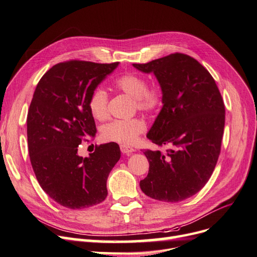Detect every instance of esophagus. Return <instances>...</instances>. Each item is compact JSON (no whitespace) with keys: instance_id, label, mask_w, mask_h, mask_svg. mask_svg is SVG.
I'll return each mask as SVG.
<instances>
[{"instance_id":"esophagus-1","label":"esophagus","mask_w":257,"mask_h":257,"mask_svg":"<svg viewBox=\"0 0 257 257\" xmlns=\"http://www.w3.org/2000/svg\"><path fill=\"white\" fill-rule=\"evenodd\" d=\"M120 149H121V152H122V153L127 154V155L132 154V153H133V152L135 151L134 148H132V147L126 146V145H122V146L120 147Z\"/></svg>"}]
</instances>
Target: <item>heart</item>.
Instances as JSON below:
<instances>
[{
    "instance_id": "b5f03b06",
    "label": "heart",
    "mask_w": 257,
    "mask_h": 257,
    "mask_svg": "<svg viewBox=\"0 0 257 257\" xmlns=\"http://www.w3.org/2000/svg\"><path fill=\"white\" fill-rule=\"evenodd\" d=\"M119 91L134 98L135 108L145 113L157 112L163 105V93L157 87H148L147 80L142 76L125 74L113 82ZM88 107L92 116L96 120H105L108 116V94L103 88H95L91 92ZM146 122L141 118L127 120H112L100 128L103 141L121 145H132L138 136L146 131Z\"/></svg>"
}]
</instances>
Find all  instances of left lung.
Masks as SVG:
<instances>
[{"label":"left lung","instance_id":"left-lung-1","mask_svg":"<svg viewBox=\"0 0 257 257\" xmlns=\"http://www.w3.org/2000/svg\"><path fill=\"white\" fill-rule=\"evenodd\" d=\"M161 85L163 107L147 137L168 146L166 154L146 150L149 173L141 189L153 199L178 203L195 195L211 177L221 151L225 107L217 85L194 58L172 53L146 64Z\"/></svg>","mask_w":257,"mask_h":257}]
</instances>
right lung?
Segmentation results:
<instances>
[{"instance_id": "add662e5", "label": "right lung", "mask_w": 257, "mask_h": 257, "mask_svg": "<svg viewBox=\"0 0 257 257\" xmlns=\"http://www.w3.org/2000/svg\"><path fill=\"white\" fill-rule=\"evenodd\" d=\"M118 65L62 62L36 85L27 119L30 161L42 189L63 207L89 208L108 194L107 178L120 160L119 146H95L89 158L79 157L78 146L96 133L88 107L91 92Z\"/></svg>"}]
</instances>
